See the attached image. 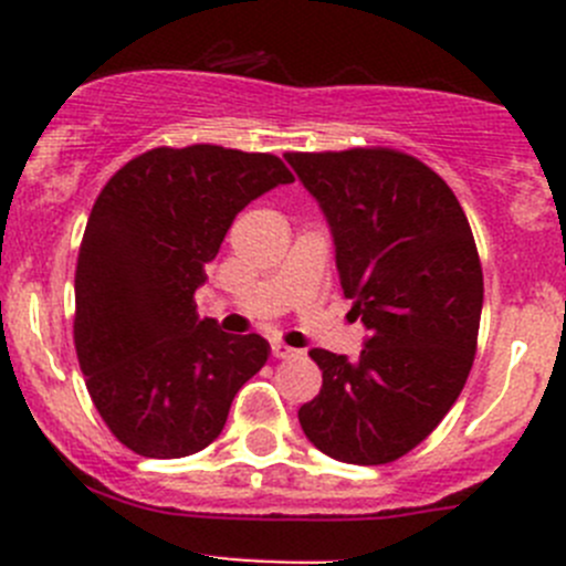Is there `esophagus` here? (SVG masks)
Wrapping results in <instances>:
<instances>
[{"label":"esophagus","mask_w":566,"mask_h":566,"mask_svg":"<svg viewBox=\"0 0 566 566\" xmlns=\"http://www.w3.org/2000/svg\"><path fill=\"white\" fill-rule=\"evenodd\" d=\"M271 353H273V358H293V356H298V350L287 347V345H284V342H273Z\"/></svg>","instance_id":"esophagus-1"}]
</instances>
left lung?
Returning <instances> with one entry per match:
<instances>
[{
  "instance_id": "1",
  "label": "left lung",
  "mask_w": 566,
  "mask_h": 566,
  "mask_svg": "<svg viewBox=\"0 0 566 566\" xmlns=\"http://www.w3.org/2000/svg\"><path fill=\"white\" fill-rule=\"evenodd\" d=\"M284 158L328 219L342 290L369 331L356 361L310 350L323 389L298 421L328 458L394 462L441 424L476 356L484 282L471 224L447 180L402 150Z\"/></svg>"
}]
</instances>
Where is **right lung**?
<instances>
[{
	"mask_svg": "<svg viewBox=\"0 0 566 566\" xmlns=\"http://www.w3.org/2000/svg\"><path fill=\"white\" fill-rule=\"evenodd\" d=\"M293 172L271 153L153 147L108 177L76 262L78 367L101 419L142 458H188L219 438L268 342L199 319L193 290L235 216Z\"/></svg>",
	"mask_w": 566,
	"mask_h": 566,
	"instance_id": "1",
	"label": "right lung"
}]
</instances>
